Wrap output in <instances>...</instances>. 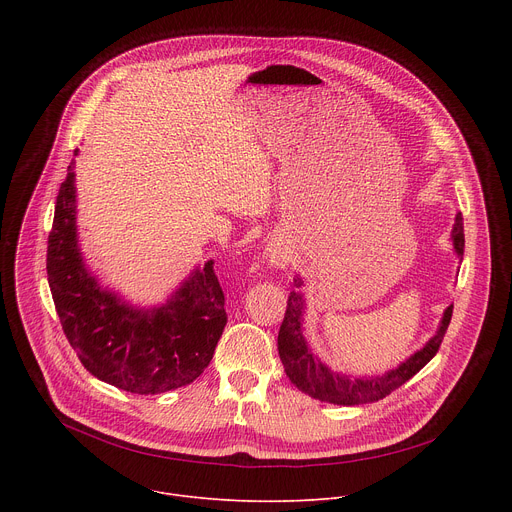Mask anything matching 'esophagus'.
Segmentation results:
<instances>
[{"mask_svg": "<svg viewBox=\"0 0 512 512\" xmlns=\"http://www.w3.org/2000/svg\"><path fill=\"white\" fill-rule=\"evenodd\" d=\"M267 261L271 267H279L283 269L289 263V251L287 247H283L281 243H271L267 247Z\"/></svg>", "mask_w": 512, "mask_h": 512, "instance_id": "esophagus-1", "label": "esophagus"}]
</instances>
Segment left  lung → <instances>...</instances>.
<instances>
[{
	"instance_id": "1",
	"label": "left lung",
	"mask_w": 512,
	"mask_h": 512,
	"mask_svg": "<svg viewBox=\"0 0 512 512\" xmlns=\"http://www.w3.org/2000/svg\"><path fill=\"white\" fill-rule=\"evenodd\" d=\"M452 245L456 255L464 257V223L462 214H456V223L452 227ZM294 291L289 294L285 318L279 328L277 336V350L279 358L283 362L285 375L294 383L302 393L334 405H362V403H375L387 395H391L395 389H399L403 383H407L413 375H417L425 364L440 350V344L444 340V334L452 320L454 304H450L444 310V316L437 326V332L423 344V348L415 350L409 358H405L395 369L373 375V377H350L344 373L332 371L326 362H322L314 350L310 348L306 336H304V314H306V298L302 294L304 279L300 275L294 277Z\"/></svg>"
}]
</instances>
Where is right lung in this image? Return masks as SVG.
Returning <instances> with one entry per match:
<instances>
[{
	"mask_svg": "<svg viewBox=\"0 0 512 512\" xmlns=\"http://www.w3.org/2000/svg\"><path fill=\"white\" fill-rule=\"evenodd\" d=\"M46 271L62 330L83 367L127 393L158 395L190 385L210 364L227 324L212 261L192 269L166 302L150 308L133 306L99 283L79 245L75 160L56 196Z\"/></svg>",
	"mask_w": 512,
	"mask_h": 512,
	"instance_id": "add662e5",
	"label": "right lung"
}]
</instances>
